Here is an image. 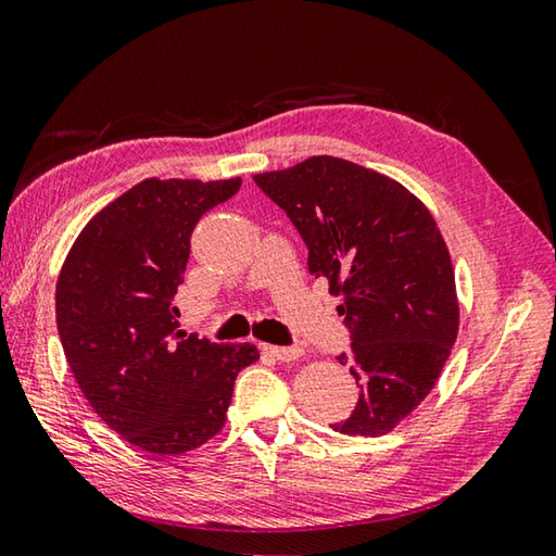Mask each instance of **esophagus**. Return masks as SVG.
<instances>
[{
    "label": "esophagus",
    "mask_w": 556,
    "mask_h": 556,
    "mask_svg": "<svg viewBox=\"0 0 556 556\" xmlns=\"http://www.w3.org/2000/svg\"><path fill=\"white\" fill-rule=\"evenodd\" d=\"M262 352L269 357H275L277 362H294L301 355H304V350L296 348V345H289V348H279V345H262Z\"/></svg>",
    "instance_id": "1"
}]
</instances>
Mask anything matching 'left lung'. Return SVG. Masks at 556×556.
<instances>
[{"label":"left lung","mask_w":556,"mask_h":556,"mask_svg":"<svg viewBox=\"0 0 556 556\" xmlns=\"http://www.w3.org/2000/svg\"><path fill=\"white\" fill-rule=\"evenodd\" d=\"M308 248V271L342 294L350 352L338 357L359 401L336 422L345 435H387L430 389L459 328L457 291L435 218L375 169L318 155L252 177Z\"/></svg>","instance_id":"obj_1"}]
</instances>
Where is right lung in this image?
<instances>
[{
    "mask_svg": "<svg viewBox=\"0 0 556 556\" xmlns=\"http://www.w3.org/2000/svg\"><path fill=\"white\" fill-rule=\"evenodd\" d=\"M243 179H146L89 220L60 269L58 336L89 406L130 445L181 454L224 428L260 355L179 330L173 304L199 218Z\"/></svg>",
    "mask_w": 556,
    "mask_h": 556,
    "instance_id": "obj_1",
    "label": "right lung"
}]
</instances>
